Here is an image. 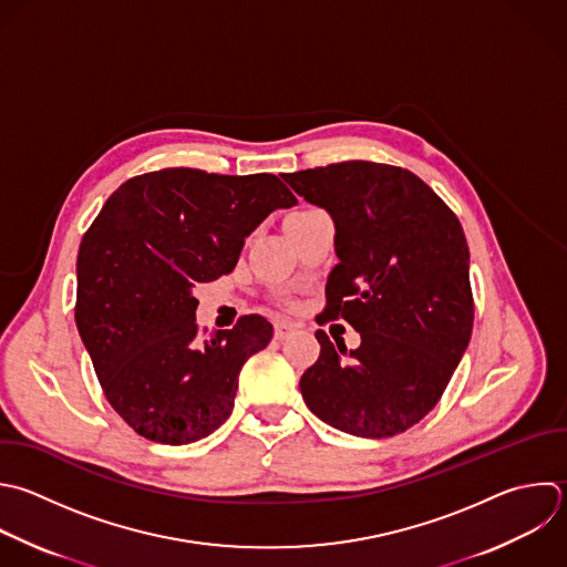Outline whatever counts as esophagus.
<instances>
[{
    "label": "esophagus",
    "mask_w": 567,
    "mask_h": 567,
    "mask_svg": "<svg viewBox=\"0 0 567 567\" xmlns=\"http://www.w3.org/2000/svg\"><path fill=\"white\" fill-rule=\"evenodd\" d=\"M292 330H295L292 323H288V321H277V323H275V339L281 341V339H286Z\"/></svg>",
    "instance_id": "esophagus-1"
}]
</instances>
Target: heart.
Wrapping results in <instances>:
<instances>
[{
  "label": "heart",
  "instance_id": "heart-1",
  "mask_svg": "<svg viewBox=\"0 0 567 567\" xmlns=\"http://www.w3.org/2000/svg\"><path fill=\"white\" fill-rule=\"evenodd\" d=\"M310 213H315V208H308V210H297V213H292L290 217H288V221H295V219H301V217H306V215H310Z\"/></svg>",
  "mask_w": 567,
  "mask_h": 567
}]
</instances>
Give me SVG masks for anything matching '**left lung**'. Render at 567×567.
<instances>
[{
    "label": "left lung",
    "mask_w": 567,
    "mask_h": 567,
    "mask_svg": "<svg viewBox=\"0 0 567 567\" xmlns=\"http://www.w3.org/2000/svg\"><path fill=\"white\" fill-rule=\"evenodd\" d=\"M284 179L326 208L337 228L339 264L317 321L343 319L361 334V346L348 352L315 332L321 352L301 374V396L341 432H405L439 403L472 334L463 228L425 182L399 166L341 162Z\"/></svg>",
    "instance_id": "obj_1"
}]
</instances>
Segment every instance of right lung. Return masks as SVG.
Instances as JSON below:
<instances>
[{
    "instance_id": "1",
    "label": "right lung",
    "mask_w": 567,
    "mask_h": 567,
    "mask_svg": "<svg viewBox=\"0 0 567 567\" xmlns=\"http://www.w3.org/2000/svg\"><path fill=\"white\" fill-rule=\"evenodd\" d=\"M292 204L270 173L164 168L122 184L84 233L78 330L104 396L140 436L184 445L230 416L241 365L272 326L244 315L202 339L193 288L233 272L246 237Z\"/></svg>"
}]
</instances>
